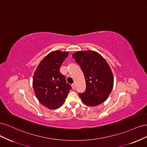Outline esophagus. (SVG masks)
Returning a JSON list of instances; mask_svg holds the SVG:
<instances>
[{
    "label": "esophagus",
    "instance_id": "obj_1",
    "mask_svg": "<svg viewBox=\"0 0 147 147\" xmlns=\"http://www.w3.org/2000/svg\"><path fill=\"white\" fill-rule=\"evenodd\" d=\"M71 86H72V88H73V90H74V89L76 88V85H75V84H73L71 85Z\"/></svg>",
    "mask_w": 147,
    "mask_h": 147
}]
</instances>
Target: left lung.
<instances>
[{"label":"left lung","mask_w":147,"mask_h":147,"mask_svg":"<svg viewBox=\"0 0 147 147\" xmlns=\"http://www.w3.org/2000/svg\"><path fill=\"white\" fill-rule=\"evenodd\" d=\"M84 74L86 88L79 95L88 106H96L105 101L113 86V76L103 57L93 51H78L72 55Z\"/></svg>","instance_id":"8db88e82"}]
</instances>
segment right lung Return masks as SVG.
I'll use <instances>...</instances> for the list:
<instances>
[{"instance_id":"1","label":"right lung","mask_w":147,"mask_h":147,"mask_svg":"<svg viewBox=\"0 0 147 147\" xmlns=\"http://www.w3.org/2000/svg\"><path fill=\"white\" fill-rule=\"evenodd\" d=\"M68 52L54 51L42 59L35 70L33 87L39 102L49 109H56L63 105L71 89L67 83L60 68Z\"/></svg>"}]
</instances>
